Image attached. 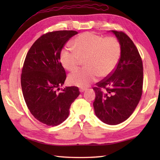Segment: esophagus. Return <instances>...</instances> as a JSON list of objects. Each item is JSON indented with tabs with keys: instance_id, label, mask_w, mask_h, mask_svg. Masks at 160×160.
I'll list each match as a JSON object with an SVG mask.
<instances>
[{
	"instance_id": "esophagus-1",
	"label": "esophagus",
	"mask_w": 160,
	"mask_h": 160,
	"mask_svg": "<svg viewBox=\"0 0 160 160\" xmlns=\"http://www.w3.org/2000/svg\"><path fill=\"white\" fill-rule=\"evenodd\" d=\"M86 90H87L86 88H80V92L82 93V92H84V91H85Z\"/></svg>"
}]
</instances>
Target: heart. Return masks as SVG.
Listing matches in <instances>:
<instances>
[{
	"label": "heart",
	"mask_w": 160,
	"mask_h": 160,
	"mask_svg": "<svg viewBox=\"0 0 160 160\" xmlns=\"http://www.w3.org/2000/svg\"><path fill=\"white\" fill-rule=\"evenodd\" d=\"M73 49L65 47L60 51V60L64 69H76L84 59V69H78L68 76L71 85L84 87L99 76L105 78L113 72L120 61L122 48L115 37H106L93 32H84L72 41Z\"/></svg>",
	"instance_id": "heart-1"
}]
</instances>
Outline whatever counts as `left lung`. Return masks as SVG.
Instances as JSON below:
<instances>
[{"mask_svg": "<svg viewBox=\"0 0 160 160\" xmlns=\"http://www.w3.org/2000/svg\"><path fill=\"white\" fill-rule=\"evenodd\" d=\"M120 42L122 52L117 67L93 88V108L104 123L116 125L131 116L140 102L143 87V64L137 47L122 32L112 30Z\"/></svg>", "mask_w": 160, "mask_h": 160, "instance_id": "left-lung-1", "label": "left lung"}]
</instances>
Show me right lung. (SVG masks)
<instances>
[{
    "instance_id": "1",
    "label": "right lung",
    "mask_w": 160,
    "mask_h": 160,
    "mask_svg": "<svg viewBox=\"0 0 160 160\" xmlns=\"http://www.w3.org/2000/svg\"><path fill=\"white\" fill-rule=\"evenodd\" d=\"M76 31L48 32L37 39L27 53L21 73L24 99L36 120L47 126H57L69 116V108L80 95L77 87L61 89L66 80L60 53Z\"/></svg>"
}]
</instances>
